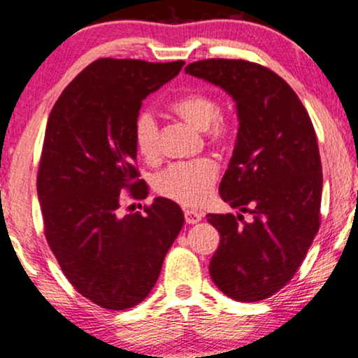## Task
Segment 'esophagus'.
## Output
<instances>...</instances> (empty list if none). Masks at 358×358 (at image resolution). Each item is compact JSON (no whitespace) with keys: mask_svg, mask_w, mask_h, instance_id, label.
I'll return each mask as SVG.
<instances>
[{"mask_svg":"<svg viewBox=\"0 0 358 358\" xmlns=\"http://www.w3.org/2000/svg\"><path fill=\"white\" fill-rule=\"evenodd\" d=\"M203 219V214L194 209H185V220L186 224H198Z\"/></svg>","mask_w":358,"mask_h":358,"instance_id":"obj_1","label":"esophagus"}]
</instances>
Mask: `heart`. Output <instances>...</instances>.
Masks as SVG:
<instances>
[{
    "mask_svg": "<svg viewBox=\"0 0 358 358\" xmlns=\"http://www.w3.org/2000/svg\"><path fill=\"white\" fill-rule=\"evenodd\" d=\"M169 110L191 127L206 131L214 141L227 138L229 127L222 120H215L217 102L204 92H186L169 102ZM134 144L145 160L159 155V127L150 113H141L134 122ZM217 165L210 159H196L172 164L154 180V188L165 198L183 204H201L213 189Z\"/></svg>",
    "mask_w": 358,
    "mask_h": 358,
    "instance_id": "heart-1",
    "label": "heart"
}]
</instances>
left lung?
I'll use <instances>...</instances> for the list:
<instances>
[{
    "mask_svg": "<svg viewBox=\"0 0 358 358\" xmlns=\"http://www.w3.org/2000/svg\"><path fill=\"white\" fill-rule=\"evenodd\" d=\"M185 73L225 90L238 118L219 185L238 213L208 214L220 234L210 278L230 299L264 300L294 278L320 229L323 173L313 124L290 85L261 64L203 59ZM243 212L252 220L240 224Z\"/></svg>",
    "mask_w": 358,
    "mask_h": 358,
    "instance_id": "8db88e82",
    "label": "left lung"
}]
</instances>
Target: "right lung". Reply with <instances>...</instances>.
I'll return each mask as SVG.
<instances>
[{
	"label": "right lung",
	"mask_w": 358,
	"mask_h": 358,
	"mask_svg": "<svg viewBox=\"0 0 358 358\" xmlns=\"http://www.w3.org/2000/svg\"><path fill=\"white\" fill-rule=\"evenodd\" d=\"M183 64L97 59L48 117L37 177L45 236L74 289L103 308L127 310L149 295L185 224L167 198H155L144 214L118 215L124 188L145 194L134 181L133 134L143 100Z\"/></svg>",
	"instance_id": "add662e5"
}]
</instances>
